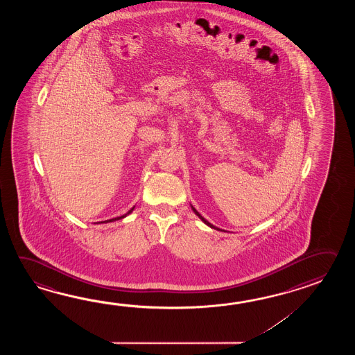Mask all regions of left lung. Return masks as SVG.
<instances>
[{
    "mask_svg": "<svg viewBox=\"0 0 355 355\" xmlns=\"http://www.w3.org/2000/svg\"><path fill=\"white\" fill-rule=\"evenodd\" d=\"M191 209H193V211H194V213H196V216H198V217H199V218H200V219H202V220H203L204 223H205V225H207V226H209V227H211V228H214V230H217V231H225V230H220V228H218V227L213 226V225H211V223H209V222H208V220H207V219L204 218V217H202V216H200V213H199V211H196V208H194V207H193V205H191ZM225 232H226V231H225Z\"/></svg>",
    "mask_w": 355,
    "mask_h": 355,
    "instance_id": "1",
    "label": "left lung"
}]
</instances>
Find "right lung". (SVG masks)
<instances>
[{"label":"right lung","instance_id":"1","mask_svg":"<svg viewBox=\"0 0 355 355\" xmlns=\"http://www.w3.org/2000/svg\"><path fill=\"white\" fill-rule=\"evenodd\" d=\"M133 209H135V207L132 208V209H129L125 214H123V216H121V217H116V218H112V219H107V220H103V222H98V223H109V222H115V220H119V219L121 218H125L128 214H130L132 211H133Z\"/></svg>","mask_w":355,"mask_h":355}]
</instances>
